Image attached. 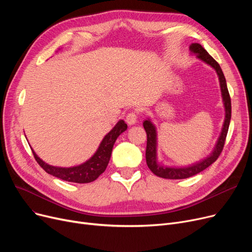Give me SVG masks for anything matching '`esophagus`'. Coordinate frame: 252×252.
I'll return each mask as SVG.
<instances>
[{
  "label": "esophagus",
  "instance_id": "obj_1",
  "mask_svg": "<svg viewBox=\"0 0 252 252\" xmlns=\"http://www.w3.org/2000/svg\"><path fill=\"white\" fill-rule=\"evenodd\" d=\"M137 118H138V114L136 112H129L127 115H126V122L127 125L129 126H133L137 123Z\"/></svg>",
  "mask_w": 252,
  "mask_h": 252
}]
</instances>
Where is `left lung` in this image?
Here are the masks:
<instances>
[{
  "mask_svg": "<svg viewBox=\"0 0 252 252\" xmlns=\"http://www.w3.org/2000/svg\"><path fill=\"white\" fill-rule=\"evenodd\" d=\"M192 54L196 55L198 59H200L210 67H213L220 81V87L221 92V98L224 107V119L221 127V131L220 134V137L216 143V146L211 153L203 158L202 160L197 161L195 163H192L187 166H166L164 164H161L157 160V131L156 126L151 122L150 118L145 119L143 126L147 134V147H146V162L148 167L154 175L164 179H170V180H181V179H187L192 176H195L199 174L200 171L207 168L210 164H213L220 156V154L222 151L224 141H226V137L228 134V129L230 126L231 121V98L229 95V91L227 88L226 78L222 73V70L220 68V64L211 57L207 51L200 45L194 43L189 48Z\"/></svg>",
  "mask_w": 252,
  "mask_h": 252,
  "instance_id": "8db88e82",
  "label": "left lung"
}]
</instances>
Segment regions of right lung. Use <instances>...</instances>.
<instances>
[{
  "label": "right lung",
  "mask_w": 252,
  "mask_h": 252,
  "mask_svg": "<svg viewBox=\"0 0 252 252\" xmlns=\"http://www.w3.org/2000/svg\"><path fill=\"white\" fill-rule=\"evenodd\" d=\"M126 128L127 125L123 121V119L117 122L114 127L103 138L94 155L86 162L75 166L60 167L50 165L43 161L32 150H32L37 163L41 165L45 169L46 173H48L49 175H52L66 182H72L78 184L91 183L93 181H95L101 174L104 173V170L107 167L108 162L110 160L112 148L116 139L119 137V135H122L125 130H126Z\"/></svg>",
  "instance_id": "add662e5"
}]
</instances>
